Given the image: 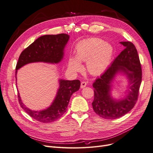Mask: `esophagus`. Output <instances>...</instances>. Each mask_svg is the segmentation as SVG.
Masks as SVG:
<instances>
[{"instance_id": "esophagus-1", "label": "esophagus", "mask_w": 153, "mask_h": 153, "mask_svg": "<svg viewBox=\"0 0 153 153\" xmlns=\"http://www.w3.org/2000/svg\"><path fill=\"white\" fill-rule=\"evenodd\" d=\"M86 85H87V83H86L85 82H84V81L81 82V89L84 88L85 86H86Z\"/></svg>"}]
</instances>
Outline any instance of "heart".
Masks as SVG:
<instances>
[{
    "label": "heart",
    "mask_w": 153,
    "mask_h": 153,
    "mask_svg": "<svg viewBox=\"0 0 153 153\" xmlns=\"http://www.w3.org/2000/svg\"><path fill=\"white\" fill-rule=\"evenodd\" d=\"M113 55L111 44L98 38H91L79 42L76 46V55L70 54L68 68L74 72L82 70V62L86 61L88 71L93 75L100 74L108 68Z\"/></svg>",
    "instance_id": "1"
}]
</instances>
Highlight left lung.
Wrapping results in <instances>:
<instances>
[{
  "instance_id": "obj_1",
  "label": "left lung",
  "mask_w": 153,
  "mask_h": 153,
  "mask_svg": "<svg viewBox=\"0 0 153 153\" xmlns=\"http://www.w3.org/2000/svg\"><path fill=\"white\" fill-rule=\"evenodd\" d=\"M125 49L112 62L103 74L93 83L94 98L92 105L96 113L105 119H116L127 114L137 100L142 79L141 65L137 51L131 42H121ZM126 76L129 89L123 98L112 97L111 91L115 77Z\"/></svg>"
}]
</instances>
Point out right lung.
I'll return each mask as SVG.
<instances>
[{"mask_svg":"<svg viewBox=\"0 0 153 153\" xmlns=\"http://www.w3.org/2000/svg\"><path fill=\"white\" fill-rule=\"evenodd\" d=\"M69 36L65 34L45 35L37 39L21 54L16 65L17 70L24 65L33 62L58 64L64 57V48L69 41ZM59 87L51 105L42 111H32L22 102L19 93L18 99L20 105L27 113L36 121L49 123L60 118L67 111L70 98L74 92L80 88L79 80L68 81L59 79Z\"/></svg>","mask_w":153,"mask_h":153,"instance_id":"obj_1","label":"right lung"}]
</instances>
